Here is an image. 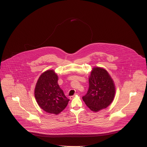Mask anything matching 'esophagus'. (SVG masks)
Instances as JSON below:
<instances>
[{"mask_svg":"<svg viewBox=\"0 0 147 147\" xmlns=\"http://www.w3.org/2000/svg\"><path fill=\"white\" fill-rule=\"evenodd\" d=\"M78 95V94L77 93H76V94H74L73 96H70V99H71V100H72L73 98H74V97H75L76 96H77Z\"/></svg>","mask_w":147,"mask_h":147,"instance_id":"1","label":"esophagus"}]
</instances>
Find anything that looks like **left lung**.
<instances>
[{"label":"left lung","mask_w":147,"mask_h":147,"mask_svg":"<svg viewBox=\"0 0 147 147\" xmlns=\"http://www.w3.org/2000/svg\"><path fill=\"white\" fill-rule=\"evenodd\" d=\"M88 82V92L82 97L86 106L94 112L108 107L115 94V84L108 72L101 67L93 68Z\"/></svg>","instance_id":"1"}]
</instances>
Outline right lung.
<instances>
[{
	"label": "right lung",
	"instance_id": "right-lung-1",
	"mask_svg": "<svg viewBox=\"0 0 147 147\" xmlns=\"http://www.w3.org/2000/svg\"><path fill=\"white\" fill-rule=\"evenodd\" d=\"M58 76L54 70H47L39 76L34 90L36 102L42 110L59 114L67 107V98L58 84Z\"/></svg>",
	"mask_w": 147,
	"mask_h": 147
}]
</instances>
